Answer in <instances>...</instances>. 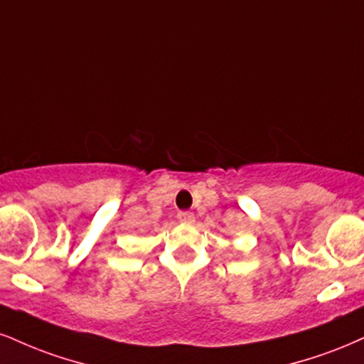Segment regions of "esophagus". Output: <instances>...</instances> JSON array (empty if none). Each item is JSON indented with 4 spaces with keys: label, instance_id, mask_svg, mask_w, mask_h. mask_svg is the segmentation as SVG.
<instances>
[{
    "label": "esophagus",
    "instance_id": "34e87169",
    "mask_svg": "<svg viewBox=\"0 0 364 364\" xmlns=\"http://www.w3.org/2000/svg\"><path fill=\"white\" fill-rule=\"evenodd\" d=\"M178 220L181 222V224H193L195 215L191 212H179L178 213Z\"/></svg>",
    "mask_w": 364,
    "mask_h": 364
}]
</instances>
